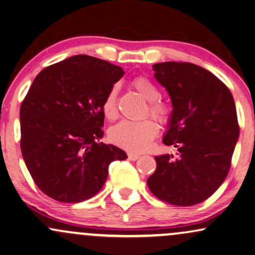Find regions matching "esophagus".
<instances>
[{
	"label": "esophagus",
	"instance_id": "esophagus-1",
	"mask_svg": "<svg viewBox=\"0 0 255 255\" xmlns=\"http://www.w3.org/2000/svg\"><path fill=\"white\" fill-rule=\"evenodd\" d=\"M141 157L140 154H137V153H128V159L129 160H137Z\"/></svg>",
	"mask_w": 255,
	"mask_h": 255
}]
</instances>
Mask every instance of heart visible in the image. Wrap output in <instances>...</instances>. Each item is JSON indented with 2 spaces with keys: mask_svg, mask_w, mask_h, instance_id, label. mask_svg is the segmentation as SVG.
Returning a JSON list of instances; mask_svg holds the SVG:
<instances>
[{
  "mask_svg": "<svg viewBox=\"0 0 255 255\" xmlns=\"http://www.w3.org/2000/svg\"><path fill=\"white\" fill-rule=\"evenodd\" d=\"M133 87L145 100L149 101L148 113L157 121L165 124L170 118V108L166 103L159 101L158 88L151 79L139 76L134 79ZM118 94L119 87L113 85L102 101L103 114L107 119L113 120L118 115ZM158 134V126L152 119H143L140 121L124 120L113 126L109 130V139L116 146L129 152H141L148 147L153 137Z\"/></svg>",
  "mask_w": 255,
  "mask_h": 255,
  "instance_id": "obj_1",
  "label": "heart"
}]
</instances>
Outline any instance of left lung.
I'll return each mask as SVG.
<instances>
[{
  "label": "left lung",
  "instance_id": "8db88e82",
  "mask_svg": "<svg viewBox=\"0 0 255 255\" xmlns=\"http://www.w3.org/2000/svg\"><path fill=\"white\" fill-rule=\"evenodd\" d=\"M153 70L173 107L162 142L176 147L178 157L157 155L147 184L162 202L198 204L220 188L231 168L240 134L234 98L225 83L195 64L165 61Z\"/></svg>",
  "mask_w": 255,
  "mask_h": 255
}]
</instances>
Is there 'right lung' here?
<instances>
[{"instance_id": "add662e5", "label": "right lung", "mask_w": 255, "mask_h": 255, "mask_svg": "<svg viewBox=\"0 0 255 255\" xmlns=\"http://www.w3.org/2000/svg\"><path fill=\"white\" fill-rule=\"evenodd\" d=\"M125 71L79 54L45 67L20 108L21 153L36 186L48 197L78 203L94 197L110 162L127 154L101 142L102 101Z\"/></svg>"}]
</instances>
